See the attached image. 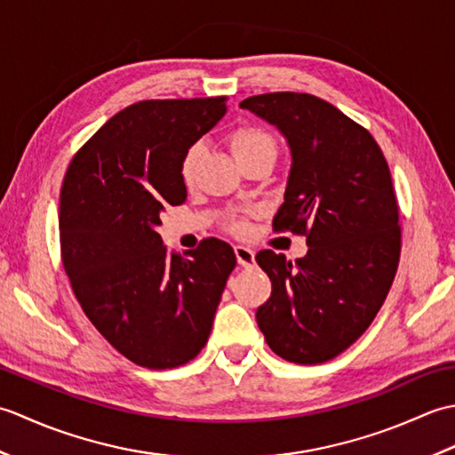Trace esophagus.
Returning a JSON list of instances; mask_svg holds the SVG:
<instances>
[{"label": "esophagus", "mask_w": 455, "mask_h": 455, "mask_svg": "<svg viewBox=\"0 0 455 455\" xmlns=\"http://www.w3.org/2000/svg\"><path fill=\"white\" fill-rule=\"evenodd\" d=\"M235 254H236V262L238 266L243 267H252L254 266V250H250L246 246H236L235 248Z\"/></svg>", "instance_id": "34e87169"}]
</instances>
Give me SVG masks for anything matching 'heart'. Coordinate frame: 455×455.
Instances as JSON below:
<instances>
[{
  "label": "heart",
  "mask_w": 455,
  "mask_h": 455,
  "mask_svg": "<svg viewBox=\"0 0 455 455\" xmlns=\"http://www.w3.org/2000/svg\"><path fill=\"white\" fill-rule=\"evenodd\" d=\"M228 147L230 152H233V156L236 158V162H243L250 156H256L259 152H266V150H272L275 152V142L274 139L269 137L267 132L254 129V127H243L235 131L233 134L228 137ZM199 154H201V147L196 144V147H191L186 156L181 160V178L189 181L193 176V170L197 166V160H199ZM236 233H244L246 225L244 222H236L235 225Z\"/></svg>",
  "instance_id": "1"
}]
</instances>
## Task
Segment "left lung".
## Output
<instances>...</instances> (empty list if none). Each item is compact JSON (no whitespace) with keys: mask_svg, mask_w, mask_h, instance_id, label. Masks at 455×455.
<instances>
[{"mask_svg":"<svg viewBox=\"0 0 455 455\" xmlns=\"http://www.w3.org/2000/svg\"><path fill=\"white\" fill-rule=\"evenodd\" d=\"M240 108L287 140L291 168L274 228L305 235L308 246L295 262L272 250L256 254L272 282L258 326L283 360L328 362L371 324L397 272L401 228L389 166L370 132L315 95L264 93Z\"/></svg>","mask_w":455,"mask_h":455,"instance_id":"1","label":"left lung"}]
</instances>
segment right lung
<instances>
[{
    "instance_id": "right-lung-1",
    "label": "right lung",
    "mask_w": 455,
    "mask_h": 455,
    "mask_svg": "<svg viewBox=\"0 0 455 455\" xmlns=\"http://www.w3.org/2000/svg\"><path fill=\"white\" fill-rule=\"evenodd\" d=\"M227 98L129 105L84 144L60 191L62 262L84 313L115 350L148 370L207 344L236 256L207 238L168 254L158 227L186 201L181 160L225 117Z\"/></svg>"
}]
</instances>
